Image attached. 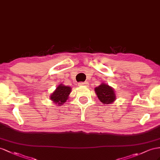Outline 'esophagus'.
Listing matches in <instances>:
<instances>
[{
	"label": "esophagus",
	"instance_id": "34e87169",
	"mask_svg": "<svg viewBox=\"0 0 160 160\" xmlns=\"http://www.w3.org/2000/svg\"><path fill=\"white\" fill-rule=\"evenodd\" d=\"M88 82H80L79 84H78V85L79 86H87V85H88Z\"/></svg>",
	"mask_w": 160,
	"mask_h": 160
}]
</instances>
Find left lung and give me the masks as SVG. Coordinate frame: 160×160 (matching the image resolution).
<instances>
[{"label": "left lung", "instance_id": "8db88e82", "mask_svg": "<svg viewBox=\"0 0 160 160\" xmlns=\"http://www.w3.org/2000/svg\"><path fill=\"white\" fill-rule=\"evenodd\" d=\"M97 97L103 104H111L116 99L114 89L105 83H101L99 87L95 88Z\"/></svg>", "mask_w": 160, "mask_h": 160}]
</instances>
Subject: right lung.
Listing matches in <instances>:
<instances>
[{"label": "right lung", "instance_id": "add662e5", "mask_svg": "<svg viewBox=\"0 0 160 160\" xmlns=\"http://www.w3.org/2000/svg\"><path fill=\"white\" fill-rule=\"evenodd\" d=\"M71 92V87L60 84L50 95V99L57 105H62L68 99Z\"/></svg>", "mask_w": 160, "mask_h": 160}]
</instances>
